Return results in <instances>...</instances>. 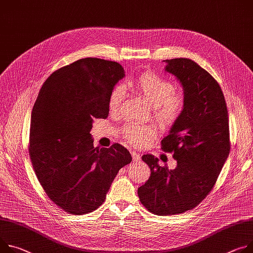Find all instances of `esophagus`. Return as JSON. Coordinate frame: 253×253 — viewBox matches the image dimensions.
<instances>
[{"label": "esophagus", "mask_w": 253, "mask_h": 253, "mask_svg": "<svg viewBox=\"0 0 253 253\" xmlns=\"http://www.w3.org/2000/svg\"><path fill=\"white\" fill-rule=\"evenodd\" d=\"M131 155H132V158H133L134 162H138V160H139L140 157H141L138 152H136V151H134V150L131 151Z\"/></svg>", "instance_id": "1"}]
</instances>
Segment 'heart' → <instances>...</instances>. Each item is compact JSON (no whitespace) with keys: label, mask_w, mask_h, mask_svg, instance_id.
Masks as SVG:
<instances>
[{"label":"heart","mask_w":253,"mask_h":253,"mask_svg":"<svg viewBox=\"0 0 253 253\" xmlns=\"http://www.w3.org/2000/svg\"><path fill=\"white\" fill-rule=\"evenodd\" d=\"M130 85L153 107V118L162 126L172 125L180 116L185 106L182 91L173 88L170 81L155 73H143ZM124 99V89L121 85L115 86L109 95L108 108L111 114L120 111ZM122 136L129 143L142 146L154 138L155 128L151 125L127 123L122 128Z\"/></svg>","instance_id":"heart-1"}]
</instances>
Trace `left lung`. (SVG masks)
<instances>
[{
	"mask_svg": "<svg viewBox=\"0 0 253 253\" xmlns=\"http://www.w3.org/2000/svg\"><path fill=\"white\" fill-rule=\"evenodd\" d=\"M166 71L183 87L185 106L162 149L172 153L176 168L160 167L151 154L142 155L150 176L138 189L145 208L159 216L194 209L214 188L230 151L227 105L217 81L189 58L167 59Z\"/></svg>",
	"mask_w": 253,
	"mask_h": 253,
	"instance_id": "8db88e82",
	"label": "left lung"
}]
</instances>
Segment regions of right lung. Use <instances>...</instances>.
<instances>
[{
  "label": "right lung",
  "instance_id": "right-lung-1",
  "mask_svg": "<svg viewBox=\"0 0 253 253\" xmlns=\"http://www.w3.org/2000/svg\"><path fill=\"white\" fill-rule=\"evenodd\" d=\"M124 76L118 62L87 57L58 68L40 88L29 156L45 194L66 213L98 209L119 169L131 163L124 146L94 147L89 133L94 119L108 117L109 95Z\"/></svg>",
  "mask_w": 253,
  "mask_h": 253
}]
</instances>
